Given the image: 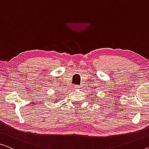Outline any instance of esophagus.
<instances>
[{
  "mask_svg": "<svg viewBox=\"0 0 149 149\" xmlns=\"http://www.w3.org/2000/svg\"><path fill=\"white\" fill-rule=\"evenodd\" d=\"M80 88V86L79 85H76L74 86V90H78V89Z\"/></svg>",
  "mask_w": 149,
  "mask_h": 149,
  "instance_id": "obj_1",
  "label": "esophagus"
}]
</instances>
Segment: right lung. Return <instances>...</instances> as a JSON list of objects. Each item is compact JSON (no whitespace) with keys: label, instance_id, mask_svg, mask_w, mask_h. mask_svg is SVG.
<instances>
[{"label":"right lung","instance_id":"add662e5","mask_svg":"<svg viewBox=\"0 0 149 149\" xmlns=\"http://www.w3.org/2000/svg\"><path fill=\"white\" fill-rule=\"evenodd\" d=\"M58 99H57V98H56V99H55V102H56L57 101H58Z\"/></svg>","mask_w":149,"mask_h":149}]
</instances>
